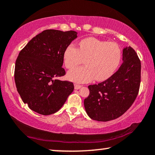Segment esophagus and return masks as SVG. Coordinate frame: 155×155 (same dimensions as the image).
I'll return each instance as SVG.
<instances>
[{"label": "esophagus", "mask_w": 155, "mask_h": 155, "mask_svg": "<svg viewBox=\"0 0 155 155\" xmlns=\"http://www.w3.org/2000/svg\"><path fill=\"white\" fill-rule=\"evenodd\" d=\"M81 87H82V85H79V84H75V90H79V89H80Z\"/></svg>", "instance_id": "34e87169"}]
</instances>
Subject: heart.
<instances>
[{
	"label": "heart",
	"instance_id": "heart-1",
	"mask_svg": "<svg viewBox=\"0 0 155 155\" xmlns=\"http://www.w3.org/2000/svg\"><path fill=\"white\" fill-rule=\"evenodd\" d=\"M121 59V49L117 44L89 37L81 40L79 48L70 44L65 48L63 60L68 69L81 64L85 66L70 71L67 77L71 81L84 83L94 80L104 81L114 73Z\"/></svg>",
	"mask_w": 155,
	"mask_h": 155
}]
</instances>
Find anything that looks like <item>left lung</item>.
<instances>
[{"label":"left lung","mask_w":155,"mask_h":155,"mask_svg":"<svg viewBox=\"0 0 155 155\" xmlns=\"http://www.w3.org/2000/svg\"><path fill=\"white\" fill-rule=\"evenodd\" d=\"M141 63L130 46L123 50V63L109 78L88 86L84 99L87 115L93 120L109 121L122 116L136 99L140 84Z\"/></svg>","instance_id":"1"}]
</instances>
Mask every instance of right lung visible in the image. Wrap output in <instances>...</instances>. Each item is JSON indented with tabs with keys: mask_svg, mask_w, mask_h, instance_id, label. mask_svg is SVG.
<instances>
[{
	"mask_svg": "<svg viewBox=\"0 0 155 155\" xmlns=\"http://www.w3.org/2000/svg\"><path fill=\"white\" fill-rule=\"evenodd\" d=\"M75 31L46 29L21 50L15 67V82L23 102L41 115L56 113L73 92L74 84L56 78L65 75L63 54Z\"/></svg>",
	"mask_w": 155,
	"mask_h": 155,
	"instance_id": "add662e5",
	"label": "right lung"
}]
</instances>
